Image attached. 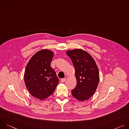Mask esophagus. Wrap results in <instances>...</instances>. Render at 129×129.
<instances>
[{
    "instance_id": "34e87169",
    "label": "esophagus",
    "mask_w": 129,
    "mask_h": 129,
    "mask_svg": "<svg viewBox=\"0 0 129 129\" xmlns=\"http://www.w3.org/2000/svg\"><path fill=\"white\" fill-rule=\"evenodd\" d=\"M66 78H63V79H61V82H62V83H64V82L66 81Z\"/></svg>"
}]
</instances>
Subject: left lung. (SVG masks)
Segmentation results:
<instances>
[{
    "mask_svg": "<svg viewBox=\"0 0 129 129\" xmlns=\"http://www.w3.org/2000/svg\"><path fill=\"white\" fill-rule=\"evenodd\" d=\"M66 53L75 67L77 81L71 94L81 101L88 100L94 93L99 83L97 65L93 58L82 49L68 50Z\"/></svg>",
    "mask_w": 129,
    "mask_h": 129,
    "instance_id": "obj_1",
    "label": "left lung"
}]
</instances>
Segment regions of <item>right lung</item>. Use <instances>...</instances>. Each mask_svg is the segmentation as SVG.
<instances>
[{
    "label": "right lung",
    "mask_w": 129,
    "mask_h": 129,
    "mask_svg": "<svg viewBox=\"0 0 129 129\" xmlns=\"http://www.w3.org/2000/svg\"><path fill=\"white\" fill-rule=\"evenodd\" d=\"M53 52L42 49L35 53L27 63L24 72V82L34 97L42 100L51 95L59 80L50 64Z\"/></svg>",
    "instance_id": "1"
}]
</instances>
